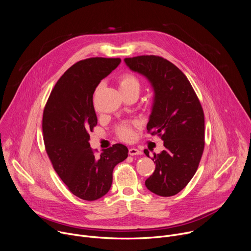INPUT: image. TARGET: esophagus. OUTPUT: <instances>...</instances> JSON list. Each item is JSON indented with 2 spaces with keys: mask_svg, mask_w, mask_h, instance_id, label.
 I'll list each match as a JSON object with an SVG mask.
<instances>
[{
  "mask_svg": "<svg viewBox=\"0 0 251 251\" xmlns=\"http://www.w3.org/2000/svg\"><path fill=\"white\" fill-rule=\"evenodd\" d=\"M142 152L136 148H130L129 149V155L130 156H136V155H141Z\"/></svg>",
  "mask_w": 251,
  "mask_h": 251,
  "instance_id": "esophagus-1",
  "label": "esophagus"
}]
</instances>
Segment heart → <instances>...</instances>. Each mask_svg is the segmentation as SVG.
Segmentation results:
<instances>
[{"label": "heart", "instance_id": "1", "mask_svg": "<svg viewBox=\"0 0 251 251\" xmlns=\"http://www.w3.org/2000/svg\"><path fill=\"white\" fill-rule=\"evenodd\" d=\"M118 85L123 96L136 95L138 97L142 89L140 79L133 74L129 73L124 74L119 77ZM134 126L135 125L132 123H123L119 125L116 129V134L118 138H120L123 141H132L135 137Z\"/></svg>", "mask_w": 251, "mask_h": 251}]
</instances>
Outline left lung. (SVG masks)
<instances>
[{
	"mask_svg": "<svg viewBox=\"0 0 251 251\" xmlns=\"http://www.w3.org/2000/svg\"><path fill=\"white\" fill-rule=\"evenodd\" d=\"M129 68L146 76L154 92L148 133L158 135L165 150L154 154L155 172L145 182L149 191L172 197L192 180L204 149V115L201 102L183 71L158 55L124 59ZM146 156L149 151L144 150Z\"/></svg>",
	"mask_w": 251,
	"mask_h": 251,
	"instance_id": "8db88e82",
	"label": "left lung"
}]
</instances>
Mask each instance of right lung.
I'll list each match as a JSON object with an SVG mask.
<instances>
[{
	"mask_svg": "<svg viewBox=\"0 0 251 251\" xmlns=\"http://www.w3.org/2000/svg\"><path fill=\"white\" fill-rule=\"evenodd\" d=\"M120 62V58L90 57L75 63L55 83L44 109L47 154L67 189L84 201H96L108 193L113 169L128 157L122 144L96 156L88 142L97 125L95 88Z\"/></svg>",
	"mask_w": 251,
	"mask_h": 251,
	"instance_id": "right-lung-1",
	"label": "right lung"
}]
</instances>
